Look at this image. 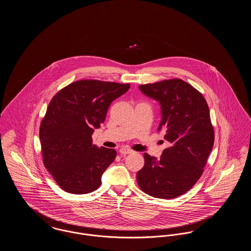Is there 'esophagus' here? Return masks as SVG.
Masks as SVG:
<instances>
[{
	"label": "esophagus",
	"instance_id": "34e87169",
	"mask_svg": "<svg viewBox=\"0 0 251 251\" xmlns=\"http://www.w3.org/2000/svg\"><path fill=\"white\" fill-rule=\"evenodd\" d=\"M131 152H132V151L130 150V149H128V148H121L120 150V153L122 154V155H126V154H129V153H131Z\"/></svg>",
	"mask_w": 251,
	"mask_h": 251
}]
</instances>
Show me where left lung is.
I'll return each mask as SVG.
<instances>
[{
	"label": "left lung",
	"instance_id": "obj_1",
	"mask_svg": "<svg viewBox=\"0 0 251 251\" xmlns=\"http://www.w3.org/2000/svg\"><path fill=\"white\" fill-rule=\"evenodd\" d=\"M144 95L157 100L169 147L161 158L144 153L145 165L137 172L139 187L158 199H175L186 193L202 175L213 149L215 131L202 94L180 79L139 85Z\"/></svg>",
	"mask_w": 251,
	"mask_h": 251
}]
</instances>
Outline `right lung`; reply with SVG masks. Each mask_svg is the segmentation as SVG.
I'll list each match as a JSON object with an SVG mask.
<instances>
[{
    "mask_svg": "<svg viewBox=\"0 0 251 251\" xmlns=\"http://www.w3.org/2000/svg\"><path fill=\"white\" fill-rule=\"evenodd\" d=\"M129 88V84L81 80L51 99L39 139L44 166L64 191L81 195L100 186L117 151L93 145L91 136L104 122L111 102Z\"/></svg>",
    "mask_w": 251,
    "mask_h": 251,
    "instance_id": "right-lung-1",
    "label": "right lung"
}]
</instances>
